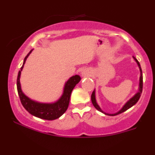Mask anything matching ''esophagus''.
<instances>
[{
  "instance_id": "obj_1",
  "label": "esophagus",
  "mask_w": 155,
  "mask_h": 155,
  "mask_svg": "<svg viewBox=\"0 0 155 155\" xmlns=\"http://www.w3.org/2000/svg\"><path fill=\"white\" fill-rule=\"evenodd\" d=\"M81 74H82V76H87L88 74H89V72L87 71L84 70L83 71H82V73H81Z\"/></svg>"
}]
</instances>
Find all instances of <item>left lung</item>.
<instances>
[{"mask_svg":"<svg viewBox=\"0 0 155 155\" xmlns=\"http://www.w3.org/2000/svg\"><path fill=\"white\" fill-rule=\"evenodd\" d=\"M133 58H134V57H133ZM134 59L136 61L137 64H138V67H139L140 72V82H139V90H138V92H137L136 95L133 96V97L130 99V100L128 101L127 103H126L125 105H124L123 107H122V108L120 110V111H118V112H117V113H115V114H106V113H105V112L103 111L101 109V108L99 107L98 105H97V102H96V100H95V91H93V92H92V95H91V101H92V104H93V106H95V108H96V109L98 110L99 111L102 112V113H104V114H106V115H110V116H115V115L120 114L122 113V112L127 111V110L128 109V108H130V107H132L133 106H134V105L136 104L137 102H138V101L139 100V98H140V94H141V92H142V89H143V75H142L141 68H140L139 62H138V60H137L135 58H134Z\"/></svg>","mask_w":155,"mask_h":155,"instance_id":"obj_1","label":"left lung"}]
</instances>
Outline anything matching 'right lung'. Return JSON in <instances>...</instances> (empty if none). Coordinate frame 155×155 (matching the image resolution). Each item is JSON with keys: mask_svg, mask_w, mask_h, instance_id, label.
<instances>
[{"mask_svg": "<svg viewBox=\"0 0 155 155\" xmlns=\"http://www.w3.org/2000/svg\"><path fill=\"white\" fill-rule=\"evenodd\" d=\"M31 51L32 50L30 51V52L25 58L24 63H23L22 66L21 67V70L19 71L18 76H17V87L19 99H20L21 103H22L24 108L31 114L38 117V118L43 119V120H56L66 111L67 108L68 107L69 102H70L71 94L73 89L79 82L80 80H81V77L79 75H75L68 79V81L65 83V87H64L63 95L57 102L53 103V104H41V103L35 102L34 101L31 100L29 97H27L23 93L22 90H21L19 78H20L21 71H22L25 63L27 58L31 54Z\"/></svg>", "mask_w": 155, "mask_h": 155, "instance_id": "obj_1", "label": "right lung"}]
</instances>
